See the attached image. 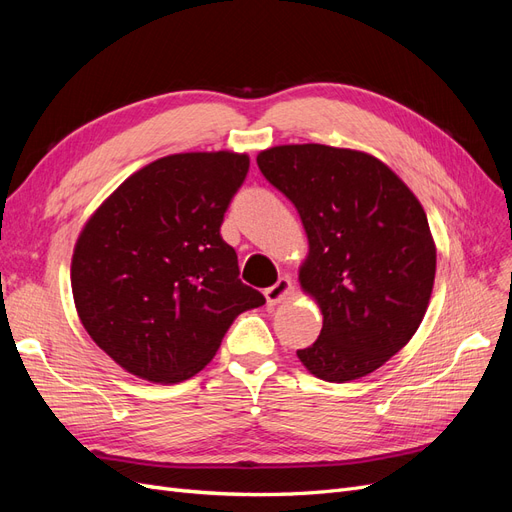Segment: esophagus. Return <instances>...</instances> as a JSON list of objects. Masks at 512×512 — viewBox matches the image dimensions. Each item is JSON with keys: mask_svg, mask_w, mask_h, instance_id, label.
I'll return each instance as SVG.
<instances>
[{"mask_svg": "<svg viewBox=\"0 0 512 512\" xmlns=\"http://www.w3.org/2000/svg\"><path fill=\"white\" fill-rule=\"evenodd\" d=\"M290 292H292L290 277H280V280H277L271 288L265 290V299H267L269 305H275V303L284 301Z\"/></svg>", "mask_w": 512, "mask_h": 512, "instance_id": "1", "label": "esophagus"}]
</instances>
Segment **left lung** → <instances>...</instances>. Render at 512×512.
<instances>
[{"label":"left lung","mask_w":512,"mask_h":512,"mask_svg":"<svg viewBox=\"0 0 512 512\" xmlns=\"http://www.w3.org/2000/svg\"><path fill=\"white\" fill-rule=\"evenodd\" d=\"M256 162L297 207L309 243L299 282L320 307L322 331L297 350L299 361L327 382L371 374L410 342L427 312L436 243L421 203L365 151L280 145Z\"/></svg>","instance_id":"left-lung-1"}]
</instances>
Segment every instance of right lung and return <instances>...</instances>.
I'll return each mask as SVG.
<instances>
[{"label": "right lung", "mask_w": 512, "mask_h": 512, "mask_svg": "<svg viewBox=\"0 0 512 512\" xmlns=\"http://www.w3.org/2000/svg\"><path fill=\"white\" fill-rule=\"evenodd\" d=\"M250 170L235 151L175 153L123 181L87 220L72 294L89 337L149 382L198 374L232 320L265 297L239 280L220 226Z\"/></svg>", "instance_id": "right-lung-1"}]
</instances>
